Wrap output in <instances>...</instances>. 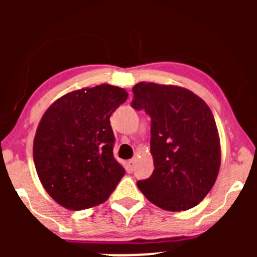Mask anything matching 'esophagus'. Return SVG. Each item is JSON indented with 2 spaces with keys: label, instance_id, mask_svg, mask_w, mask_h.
<instances>
[{
  "label": "esophagus",
  "instance_id": "obj_1",
  "mask_svg": "<svg viewBox=\"0 0 257 257\" xmlns=\"http://www.w3.org/2000/svg\"><path fill=\"white\" fill-rule=\"evenodd\" d=\"M128 163H129V167H131V168H134V167H135V163H137V159H135V158L129 159Z\"/></svg>",
  "mask_w": 257,
  "mask_h": 257
}]
</instances>
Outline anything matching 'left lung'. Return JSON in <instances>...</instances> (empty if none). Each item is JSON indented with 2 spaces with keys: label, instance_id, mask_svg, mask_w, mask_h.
<instances>
[{
  "label": "left lung",
  "instance_id": "8db88e82",
  "mask_svg": "<svg viewBox=\"0 0 257 257\" xmlns=\"http://www.w3.org/2000/svg\"><path fill=\"white\" fill-rule=\"evenodd\" d=\"M135 110L151 117L152 175L138 181L150 202L168 211L193 208L213 188L221 164L213 112L193 91L140 82L133 88Z\"/></svg>",
  "mask_w": 257,
  "mask_h": 257
}]
</instances>
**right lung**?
Listing matches in <instances>:
<instances>
[{
    "instance_id": "obj_1",
    "label": "right lung",
    "mask_w": 257,
    "mask_h": 257,
    "mask_svg": "<svg viewBox=\"0 0 257 257\" xmlns=\"http://www.w3.org/2000/svg\"><path fill=\"white\" fill-rule=\"evenodd\" d=\"M128 98L111 84L70 91L47 108L34 139L40 181L58 204L83 210L104 203L124 176L113 157L110 116Z\"/></svg>"
}]
</instances>
